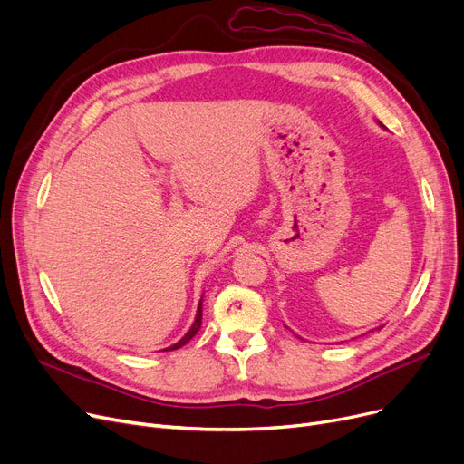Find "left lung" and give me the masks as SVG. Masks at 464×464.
<instances>
[{
    "label": "left lung",
    "instance_id": "1",
    "mask_svg": "<svg viewBox=\"0 0 464 464\" xmlns=\"http://www.w3.org/2000/svg\"><path fill=\"white\" fill-rule=\"evenodd\" d=\"M378 124H380V126L383 128V124H382V121H378ZM382 327H383V325H380V327H376V329H382ZM372 331H374V329H372Z\"/></svg>",
    "mask_w": 464,
    "mask_h": 464
}]
</instances>
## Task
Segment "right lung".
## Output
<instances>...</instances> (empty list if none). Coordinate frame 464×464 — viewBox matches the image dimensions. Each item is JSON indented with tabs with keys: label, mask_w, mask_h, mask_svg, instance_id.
<instances>
[{
	"label": "right lung",
	"mask_w": 464,
	"mask_h": 464,
	"mask_svg": "<svg viewBox=\"0 0 464 464\" xmlns=\"http://www.w3.org/2000/svg\"><path fill=\"white\" fill-rule=\"evenodd\" d=\"M201 324H203V297H201V301H199V306H198V314H195V322H193V325L188 329V333L179 340V343H175L173 346H169V348H165L163 352H173V350H179V348H182L184 344H188L189 340L198 334V331L201 329Z\"/></svg>",
	"instance_id": "right-lung-1"
}]
</instances>
